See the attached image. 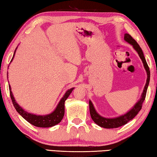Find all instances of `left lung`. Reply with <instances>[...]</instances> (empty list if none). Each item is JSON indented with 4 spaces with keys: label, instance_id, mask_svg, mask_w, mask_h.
Returning <instances> with one entry per match:
<instances>
[{
    "label": "left lung",
    "instance_id": "obj_1",
    "mask_svg": "<svg viewBox=\"0 0 157 157\" xmlns=\"http://www.w3.org/2000/svg\"><path fill=\"white\" fill-rule=\"evenodd\" d=\"M124 39L127 42H128L129 44L132 45L133 47H134V48L136 50L138 54H139L140 58L141 59L142 62L143 63V65H144V67L146 70V72H147V82H146V84L145 86L144 90H143V92L141 95V98H140L139 102L134 105V107H133L132 109L129 111V112H127L123 116L118 117V118H105L104 117H102L101 116H100L99 114L95 111L92 102L91 101H89V110H90V114H91L92 120L94 121V123H96L98 125H99L102 127H104V128H107V129L117 128V127L123 126L124 124H127L129 121L132 120V119L137 115L138 113L139 112L140 110L142 108V105L145 99L146 93H147L149 82H150V68H149L147 63L146 62V60L145 59L144 55H143L141 48L139 46V45L138 44L136 40L134 39V38H133L130 34H124Z\"/></svg>",
    "mask_w": 157,
    "mask_h": 157
}]
</instances>
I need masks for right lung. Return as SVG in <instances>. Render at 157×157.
I'll return each instance as SVG.
<instances>
[{
    "label": "right lung",
    "mask_w": 157,
    "mask_h": 157,
    "mask_svg": "<svg viewBox=\"0 0 157 157\" xmlns=\"http://www.w3.org/2000/svg\"><path fill=\"white\" fill-rule=\"evenodd\" d=\"M16 51V50H15ZM15 52L14 53V56ZM13 56V57H14ZM13 57L12 59V61L13 59ZM11 61V62H12ZM10 88V98L12 99V102L13 103L14 108L17 111V112L20 114V115L23 117V118L25 119L28 123L33 124V125L38 127H50L52 126H55V124L59 123L62 121L63 116H64V103L66 100L67 99L69 95L71 94V93L72 92L74 88H72L69 89L66 93L65 95H63V97L62 98V100H60V102L58 104L57 108L55 109V110L53 111L52 113L48 114L46 116H36L34 114H31L28 112H26L21 108L19 105H18L17 102H16L14 96H13L12 93L11 91V89Z\"/></svg>",
    "instance_id": "right-lung-1"
}]
</instances>
